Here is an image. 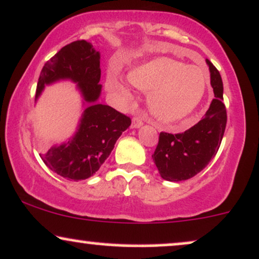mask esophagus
I'll list each match as a JSON object with an SVG mask.
<instances>
[{
	"label": "esophagus",
	"mask_w": 259,
	"mask_h": 259,
	"mask_svg": "<svg viewBox=\"0 0 259 259\" xmlns=\"http://www.w3.org/2000/svg\"><path fill=\"white\" fill-rule=\"evenodd\" d=\"M143 124V121H142V119L140 117H134L133 118V123H132V126L133 127H140Z\"/></svg>",
	"instance_id": "34e87169"
}]
</instances>
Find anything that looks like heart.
I'll return each instance as SVG.
<instances>
[{"label": "heart", "instance_id": "b5f03b06", "mask_svg": "<svg viewBox=\"0 0 259 259\" xmlns=\"http://www.w3.org/2000/svg\"><path fill=\"white\" fill-rule=\"evenodd\" d=\"M129 80L143 92H149L151 113L161 121L181 120L200 104L206 92V74L197 66H187L172 59L158 58L130 71ZM108 88L132 99V92L123 80L111 78Z\"/></svg>", "mask_w": 259, "mask_h": 259}]
</instances>
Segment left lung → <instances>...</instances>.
<instances>
[{
	"mask_svg": "<svg viewBox=\"0 0 259 259\" xmlns=\"http://www.w3.org/2000/svg\"><path fill=\"white\" fill-rule=\"evenodd\" d=\"M210 70L214 99L204 118L185 133H160L152 155L161 179L180 182L192 179L216 155L227 125V110L222 102L223 82L212 62L206 60Z\"/></svg>",
	"mask_w": 259,
	"mask_h": 259,
	"instance_id": "left-lung-1",
	"label": "left lung"
}]
</instances>
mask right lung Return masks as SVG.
<instances>
[{"instance_id":"1","label":"right lung","mask_w":259,"mask_h":259,"mask_svg":"<svg viewBox=\"0 0 259 259\" xmlns=\"http://www.w3.org/2000/svg\"><path fill=\"white\" fill-rule=\"evenodd\" d=\"M100 77V53L84 39L61 48L40 71L36 99L48 84L70 79L77 83L87 104L72 138L39 154L49 169L66 180L80 181L94 175L111 154L121 133L132 124L125 114L99 104Z\"/></svg>"}]
</instances>
